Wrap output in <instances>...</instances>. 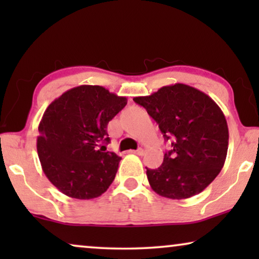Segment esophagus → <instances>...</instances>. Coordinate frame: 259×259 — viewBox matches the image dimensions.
<instances>
[{
    "label": "esophagus",
    "instance_id": "obj_1",
    "mask_svg": "<svg viewBox=\"0 0 259 259\" xmlns=\"http://www.w3.org/2000/svg\"><path fill=\"white\" fill-rule=\"evenodd\" d=\"M130 153L138 154V155H143L144 154V150H143V148H138V150H131Z\"/></svg>",
    "mask_w": 259,
    "mask_h": 259
}]
</instances>
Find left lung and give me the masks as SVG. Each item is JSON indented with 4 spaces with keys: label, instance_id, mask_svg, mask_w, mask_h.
Segmentation results:
<instances>
[{
    "label": "left lung",
    "instance_id": "left-lung-1",
    "mask_svg": "<svg viewBox=\"0 0 259 259\" xmlns=\"http://www.w3.org/2000/svg\"><path fill=\"white\" fill-rule=\"evenodd\" d=\"M133 100L146 109L171 143L160 167L147 168L152 190L169 199H186L206 189L228 154V122L219 106L184 83L164 86Z\"/></svg>",
    "mask_w": 259,
    "mask_h": 259
}]
</instances>
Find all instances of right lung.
<instances>
[{"instance_id": "obj_1", "label": "right lung", "mask_w": 259, "mask_h": 259, "mask_svg": "<svg viewBox=\"0 0 259 259\" xmlns=\"http://www.w3.org/2000/svg\"><path fill=\"white\" fill-rule=\"evenodd\" d=\"M127 104L101 86L74 87L48 106L38 125L37 154L53 185L75 199L106 192L121 158L105 152L107 125Z\"/></svg>"}]
</instances>
